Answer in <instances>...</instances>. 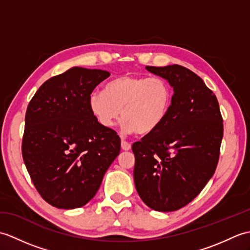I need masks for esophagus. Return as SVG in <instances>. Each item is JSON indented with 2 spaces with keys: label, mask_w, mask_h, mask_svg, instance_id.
<instances>
[{
  "label": "esophagus",
  "mask_w": 250,
  "mask_h": 250,
  "mask_svg": "<svg viewBox=\"0 0 250 250\" xmlns=\"http://www.w3.org/2000/svg\"><path fill=\"white\" fill-rule=\"evenodd\" d=\"M121 148L124 150H130L131 149V144L130 143H128V142H125V141H121Z\"/></svg>",
  "instance_id": "1"
}]
</instances>
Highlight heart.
<instances>
[{"mask_svg":"<svg viewBox=\"0 0 250 250\" xmlns=\"http://www.w3.org/2000/svg\"><path fill=\"white\" fill-rule=\"evenodd\" d=\"M172 89L162 78L122 75L105 84L103 92L89 97V108L99 124L111 128L121 117L124 133L147 135L166 120Z\"/></svg>","mask_w":250,"mask_h":250,"instance_id":"heart-1","label":"heart"}]
</instances>
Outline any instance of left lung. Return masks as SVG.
Instances as JSON below:
<instances>
[{
    "mask_svg": "<svg viewBox=\"0 0 250 250\" xmlns=\"http://www.w3.org/2000/svg\"><path fill=\"white\" fill-rule=\"evenodd\" d=\"M146 70L167 79L174 94L163 124L132 145L135 188L148 207L174 211L214 175L224 124L216 95L195 73L178 64Z\"/></svg>",
    "mask_w": 250,
    "mask_h": 250,
    "instance_id": "obj_1",
    "label": "left lung"
}]
</instances>
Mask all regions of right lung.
<instances>
[{
    "label": "right lung",
    "instance_id": "right-lung-1",
    "mask_svg": "<svg viewBox=\"0 0 250 250\" xmlns=\"http://www.w3.org/2000/svg\"><path fill=\"white\" fill-rule=\"evenodd\" d=\"M110 74L72 67L46 81L25 113L22 158L36 190L63 209L86 205L120 152V137L89 108V97Z\"/></svg>",
    "mask_w": 250,
    "mask_h": 250
}]
</instances>
